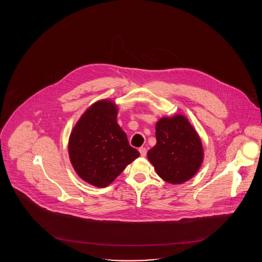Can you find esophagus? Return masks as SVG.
<instances>
[{
	"instance_id": "1",
	"label": "esophagus",
	"mask_w": 262,
	"mask_h": 262,
	"mask_svg": "<svg viewBox=\"0 0 262 262\" xmlns=\"http://www.w3.org/2000/svg\"><path fill=\"white\" fill-rule=\"evenodd\" d=\"M138 151H139V153H140V155H141L142 157H145V156H146V148H145V147H140V148L138 149Z\"/></svg>"
}]
</instances>
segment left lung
<instances>
[{"mask_svg": "<svg viewBox=\"0 0 262 262\" xmlns=\"http://www.w3.org/2000/svg\"><path fill=\"white\" fill-rule=\"evenodd\" d=\"M155 129L157 142L147 157L156 173L174 185L190 180L203 161V147L196 130L183 115L163 117Z\"/></svg>", "mask_w": 262, "mask_h": 262, "instance_id": "1", "label": "left lung"}]
</instances>
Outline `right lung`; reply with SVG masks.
<instances>
[{
    "label": "right lung",
    "instance_id": "right-lung-1",
    "mask_svg": "<svg viewBox=\"0 0 262 262\" xmlns=\"http://www.w3.org/2000/svg\"><path fill=\"white\" fill-rule=\"evenodd\" d=\"M118 107L100 100L82 114L69 139V155L76 174L88 184L108 187L140 155L117 123Z\"/></svg>",
    "mask_w": 262,
    "mask_h": 262
}]
</instances>
